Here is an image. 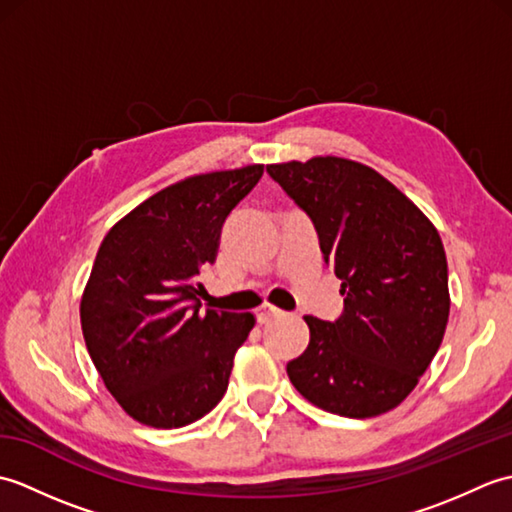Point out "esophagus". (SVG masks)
Instances as JSON below:
<instances>
[{"label":"esophagus","mask_w":512,"mask_h":512,"mask_svg":"<svg viewBox=\"0 0 512 512\" xmlns=\"http://www.w3.org/2000/svg\"><path fill=\"white\" fill-rule=\"evenodd\" d=\"M281 314H284V312H281V310L275 308V306H262V308L257 310V321L264 325V323H270L273 319L281 317Z\"/></svg>","instance_id":"esophagus-1"}]
</instances>
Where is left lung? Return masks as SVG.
<instances>
[{
  "mask_svg": "<svg viewBox=\"0 0 512 512\" xmlns=\"http://www.w3.org/2000/svg\"><path fill=\"white\" fill-rule=\"evenodd\" d=\"M266 171L317 228L343 295L336 321L303 317L310 343L288 363L290 383L336 416L374 418L398 407L449 321L447 255L436 226L361 162L319 156Z\"/></svg>",
  "mask_w": 512,
  "mask_h": 512,
  "instance_id": "1",
  "label": "left lung"
}]
</instances>
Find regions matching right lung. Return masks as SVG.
Returning a JSON list of instances; mask_svg holds the SVG:
<instances>
[{"label":"right lung","mask_w":512,"mask_h":512,"mask_svg":"<svg viewBox=\"0 0 512 512\" xmlns=\"http://www.w3.org/2000/svg\"><path fill=\"white\" fill-rule=\"evenodd\" d=\"M264 165L191 176L112 226L81 299V328L105 387L134 420L178 429L206 416L228 387L250 312L200 310V273Z\"/></svg>","instance_id":"right-lung-1"}]
</instances>
